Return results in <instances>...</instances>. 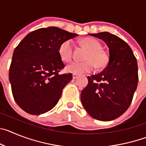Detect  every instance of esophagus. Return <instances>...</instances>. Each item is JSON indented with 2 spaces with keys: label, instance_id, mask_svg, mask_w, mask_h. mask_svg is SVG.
I'll return each mask as SVG.
<instances>
[{
  "label": "esophagus",
  "instance_id": "1",
  "mask_svg": "<svg viewBox=\"0 0 146 146\" xmlns=\"http://www.w3.org/2000/svg\"><path fill=\"white\" fill-rule=\"evenodd\" d=\"M72 77H73V79H74V80H75V79H77V77H78V76H77V74H72Z\"/></svg>",
  "mask_w": 146,
  "mask_h": 146
}]
</instances>
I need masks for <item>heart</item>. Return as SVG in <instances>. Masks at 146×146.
<instances>
[{"instance_id":"heart-1","label":"heart","mask_w":146,"mask_h":146,"mask_svg":"<svg viewBox=\"0 0 146 146\" xmlns=\"http://www.w3.org/2000/svg\"><path fill=\"white\" fill-rule=\"evenodd\" d=\"M80 43L82 47L88 50L85 55L86 61H73L66 66V71L69 73L81 75L90 73L95 69L96 65L97 69H104L106 67L109 61V57L106 52L102 50L101 44L95 38H82ZM72 43L70 40L64 42L58 48V53L60 58L64 61H69L72 58Z\"/></svg>"}]
</instances>
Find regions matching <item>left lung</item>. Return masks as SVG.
<instances>
[{
  "mask_svg": "<svg viewBox=\"0 0 146 146\" xmlns=\"http://www.w3.org/2000/svg\"><path fill=\"white\" fill-rule=\"evenodd\" d=\"M89 35L106 43L110 57L102 72L88 77V84L81 92V102L95 119L112 121L131 104L138 83L137 62L128 44L115 35L109 32Z\"/></svg>",
  "mask_w": 146,
  "mask_h": 146,
  "instance_id": "8db88e82",
  "label": "left lung"
}]
</instances>
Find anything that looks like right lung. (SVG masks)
I'll use <instances>...</instances> for the list:
<instances>
[{
    "label": "right lung",
    "mask_w": 146,
    "mask_h": 146,
    "mask_svg": "<svg viewBox=\"0 0 146 146\" xmlns=\"http://www.w3.org/2000/svg\"><path fill=\"white\" fill-rule=\"evenodd\" d=\"M57 27L39 28L28 33L15 49L9 82L17 104L31 115L47 113L56 105L72 74H59L65 66L60 45L77 36Z\"/></svg>",
    "instance_id": "1"
}]
</instances>
